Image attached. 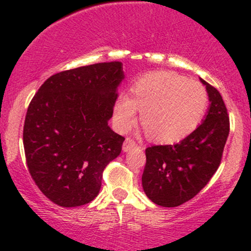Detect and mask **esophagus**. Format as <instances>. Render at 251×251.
Listing matches in <instances>:
<instances>
[{"mask_svg": "<svg viewBox=\"0 0 251 251\" xmlns=\"http://www.w3.org/2000/svg\"><path fill=\"white\" fill-rule=\"evenodd\" d=\"M137 146H138L137 143H135L132 138H126V140L123 144V150L124 152H128L129 150L137 148Z\"/></svg>", "mask_w": 251, "mask_h": 251, "instance_id": "1", "label": "esophagus"}]
</instances>
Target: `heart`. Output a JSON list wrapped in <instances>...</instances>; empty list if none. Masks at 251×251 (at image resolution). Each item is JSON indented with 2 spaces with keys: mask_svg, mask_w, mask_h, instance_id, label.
Wrapping results in <instances>:
<instances>
[{
  "mask_svg": "<svg viewBox=\"0 0 251 251\" xmlns=\"http://www.w3.org/2000/svg\"><path fill=\"white\" fill-rule=\"evenodd\" d=\"M132 96H120L114 106V123L126 132L140 122L154 142L174 143L197 128L208 106V93L200 82L174 72H154L140 77Z\"/></svg>",
  "mask_w": 251,
  "mask_h": 251,
  "instance_id": "b5f03b06",
  "label": "heart"
}]
</instances>
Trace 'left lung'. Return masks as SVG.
<instances>
[{"instance_id":"8db88e82","label":"left lung","mask_w":251,"mask_h":251,"mask_svg":"<svg viewBox=\"0 0 251 251\" xmlns=\"http://www.w3.org/2000/svg\"><path fill=\"white\" fill-rule=\"evenodd\" d=\"M210 100L205 120L175 145L145 150L143 189L157 205L175 208L195 197L217 171L230 131L220 92L201 79Z\"/></svg>"}]
</instances>
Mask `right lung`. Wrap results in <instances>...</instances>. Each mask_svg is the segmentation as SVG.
Wrapping results in <instances>:
<instances>
[{"instance_id":"obj_1","label":"right lung","mask_w":251,"mask_h":251,"mask_svg":"<svg viewBox=\"0 0 251 251\" xmlns=\"http://www.w3.org/2000/svg\"><path fill=\"white\" fill-rule=\"evenodd\" d=\"M125 77L119 61L54 74L28 106L24 146L28 171L48 200L63 208L97 197L102 172L125 138L108 126Z\"/></svg>"}]
</instances>
